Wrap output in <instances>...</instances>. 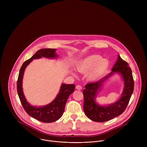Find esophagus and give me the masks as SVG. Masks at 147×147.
<instances>
[{"mask_svg": "<svg viewBox=\"0 0 147 147\" xmlns=\"http://www.w3.org/2000/svg\"><path fill=\"white\" fill-rule=\"evenodd\" d=\"M76 88L77 90H81L82 88V87L81 86H80V85H77V86L76 87Z\"/></svg>", "mask_w": 147, "mask_h": 147, "instance_id": "esophagus-1", "label": "esophagus"}]
</instances>
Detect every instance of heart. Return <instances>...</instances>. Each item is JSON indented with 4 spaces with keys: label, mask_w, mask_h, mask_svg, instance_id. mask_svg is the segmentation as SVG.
<instances>
[{
    "label": "heart",
    "mask_w": 147,
    "mask_h": 147,
    "mask_svg": "<svg viewBox=\"0 0 147 147\" xmlns=\"http://www.w3.org/2000/svg\"><path fill=\"white\" fill-rule=\"evenodd\" d=\"M110 66L109 61L99 55H92L81 60L77 65V70L82 73H88V80L95 81L106 74Z\"/></svg>",
    "instance_id": "b5f03b06"
}]
</instances>
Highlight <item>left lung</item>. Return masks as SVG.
Here are the masks:
<instances>
[{
  "label": "left lung",
  "mask_w": 147,
  "mask_h": 147,
  "mask_svg": "<svg viewBox=\"0 0 147 147\" xmlns=\"http://www.w3.org/2000/svg\"><path fill=\"white\" fill-rule=\"evenodd\" d=\"M114 73H119L124 81V89L121 98L116 102L107 106L97 104L95 98L101 89L103 83ZM134 80L132 71L127 63L118 55L112 72L97 82L88 83L83 90V109L86 116L91 120L104 122L120 115L127 108L134 90Z\"/></svg>",
  "instance_id": "8db88e82"
}]
</instances>
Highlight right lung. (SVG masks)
Segmentation results:
<instances>
[{
    "label": "right lung",
    "mask_w": 147,
    "mask_h": 147,
    "mask_svg": "<svg viewBox=\"0 0 147 147\" xmlns=\"http://www.w3.org/2000/svg\"><path fill=\"white\" fill-rule=\"evenodd\" d=\"M55 49H41L38 51L30 59L25 61L21 67L17 82V90L21 103L26 112L34 119L44 123H52L59 119L64 112L66 103L69 95L75 89L74 84H66L63 83L56 98L45 106L35 107L31 106L27 101L23 94L22 84L24 70L33 59L42 57L53 59L56 58L57 55Z\"/></svg>",
    "instance_id": "obj_1"
}]
</instances>
